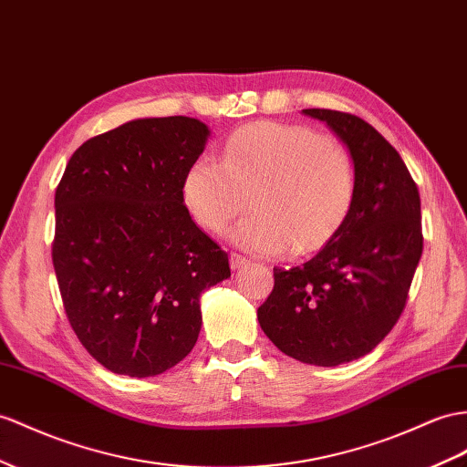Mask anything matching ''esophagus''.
<instances>
[{
    "mask_svg": "<svg viewBox=\"0 0 467 467\" xmlns=\"http://www.w3.org/2000/svg\"><path fill=\"white\" fill-rule=\"evenodd\" d=\"M244 265H248V258L238 254V253H231V266L236 270V268H243Z\"/></svg>",
    "mask_w": 467,
    "mask_h": 467,
    "instance_id": "34e87169",
    "label": "esophagus"
}]
</instances>
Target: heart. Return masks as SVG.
Segmentation results:
<instances>
[{"label": "heart", "instance_id": "1", "mask_svg": "<svg viewBox=\"0 0 467 467\" xmlns=\"http://www.w3.org/2000/svg\"><path fill=\"white\" fill-rule=\"evenodd\" d=\"M185 202L202 229L221 234L250 197L253 213L231 236L256 254L304 256L327 244L357 195L349 150L302 124L256 122L234 130L221 161L201 155L183 177Z\"/></svg>", "mask_w": 467, "mask_h": 467}]
</instances>
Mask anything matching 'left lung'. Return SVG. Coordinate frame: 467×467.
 <instances>
[{"label": "left lung", "mask_w": 467, "mask_h": 467, "mask_svg": "<svg viewBox=\"0 0 467 467\" xmlns=\"http://www.w3.org/2000/svg\"><path fill=\"white\" fill-rule=\"evenodd\" d=\"M304 112L348 143L357 195L348 221L312 260L274 268L258 321L282 353L336 367L373 351L402 314L424 246L420 193L399 151L363 118Z\"/></svg>", "instance_id": "left-lung-1"}]
</instances>
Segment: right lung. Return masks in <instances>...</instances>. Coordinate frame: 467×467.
Returning <instances> with one entry per match:
<instances>
[{
	"mask_svg": "<svg viewBox=\"0 0 467 467\" xmlns=\"http://www.w3.org/2000/svg\"><path fill=\"white\" fill-rule=\"evenodd\" d=\"M195 118H143L87 140L55 191L53 266L78 341L116 375L153 377L195 348L202 290L229 254L191 219L183 177L205 150Z\"/></svg>",
	"mask_w": 467,
	"mask_h": 467,
	"instance_id": "right-lung-1",
	"label": "right lung"
}]
</instances>
